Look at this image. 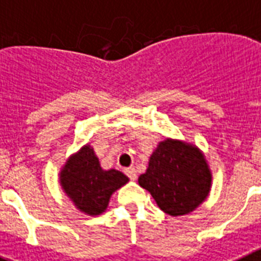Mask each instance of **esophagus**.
<instances>
[{"instance_id":"34e87169","label":"esophagus","mask_w":261,"mask_h":261,"mask_svg":"<svg viewBox=\"0 0 261 261\" xmlns=\"http://www.w3.org/2000/svg\"><path fill=\"white\" fill-rule=\"evenodd\" d=\"M125 174L128 175L129 179H130V180L135 181L136 179H137V171H136V168H135V167L125 168Z\"/></svg>"}]
</instances>
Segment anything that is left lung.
I'll list each match as a JSON object with an SVG mask.
<instances>
[{
	"mask_svg": "<svg viewBox=\"0 0 261 261\" xmlns=\"http://www.w3.org/2000/svg\"><path fill=\"white\" fill-rule=\"evenodd\" d=\"M213 175L204 151L177 138L159 141L138 184L150 193L159 209L172 217L186 216L208 199Z\"/></svg>",
	"mask_w": 261,
	"mask_h": 261,
	"instance_id": "left-lung-1",
	"label": "left lung"
}]
</instances>
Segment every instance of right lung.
I'll return each instance as SVG.
<instances>
[{
  "mask_svg": "<svg viewBox=\"0 0 261 261\" xmlns=\"http://www.w3.org/2000/svg\"><path fill=\"white\" fill-rule=\"evenodd\" d=\"M128 181L119 170L102 168L90 144L71 154L59 172L60 187L69 200L81 213L93 217L107 211L111 196Z\"/></svg>",
  "mask_w": 261,
  "mask_h": 261,
  "instance_id": "add662e5",
  "label": "right lung"
}]
</instances>
